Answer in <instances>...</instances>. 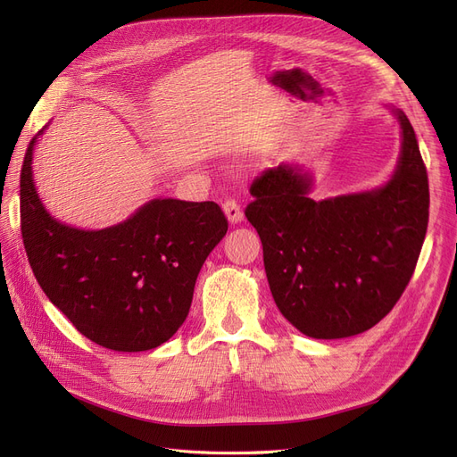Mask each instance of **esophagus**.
<instances>
[{
    "label": "esophagus",
    "instance_id": "34e87169",
    "mask_svg": "<svg viewBox=\"0 0 457 457\" xmlns=\"http://www.w3.org/2000/svg\"><path fill=\"white\" fill-rule=\"evenodd\" d=\"M223 210H225V215H227V219L230 220V223H240L242 217H244L240 204L234 200V198H227L223 202Z\"/></svg>",
    "mask_w": 457,
    "mask_h": 457
}]
</instances>
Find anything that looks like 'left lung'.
Returning <instances> with one entry per match:
<instances>
[{"label": "left lung", "instance_id": "8db88e82", "mask_svg": "<svg viewBox=\"0 0 457 457\" xmlns=\"http://www.w3.org/2000/svg\"><path fill=\"white\" fill-rule=\"evenodd\" d=\"M403 150L381 188L314 202L289 165L253 179L245 217L262 244L276 307L301 334L341 339L376 326L411 278L428 223V179L403 110Z\"/></svg>", "mask_w": 457, "mask_h": 457}]
</instances>
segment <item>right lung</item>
I'll return each instance as SVG.
<instances>
[{
  "instance_id": "1",
  "label": "right lung",
  "mask_w": 457,
  "mask_h": 457,
  "mask_svg": "<svg viewBox=\"0 0 457 457\" xmlns=\"http://www.w3.org/2000/svg\"><path fill=\"white\" fill-rule=\"evenodd\" d=\"M36 139L21 170V232L37 284L101 347H160L185 322L204 261L227 234L225 213L215 202L163 198L103 230L62 225L34 187Z\"/></svg>"
}]
</instances>
